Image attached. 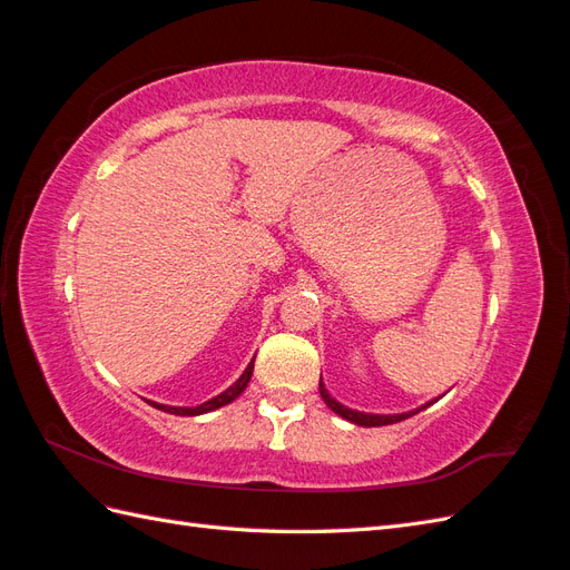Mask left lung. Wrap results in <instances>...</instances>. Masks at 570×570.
Wrapping results in <instances>:
<instances>
[{"label": "left lung", "instance_id": "8db88e82", "mask_svg": "<svg viewBox=\"0 0 570 570\" xmlns=\"http://www.w3.org/2000/svg\"><path fill=\"white\" fill-rule=\"evenodd\" d=\"M318 390H321V396H323V402L331 406L337 416H342V419H347V421H352V423H356V425H364V428H377V425H390V423H396V421H404V419H409V416H413V413H419V411H423L425 406H430V404H425V406H421V409H416V411H409V413H394V416H375V413H361V411H352V409H347V406H342L340 402H335L331 394H327V390H325V385H323V381L318 383Z\"/></svg>", "mask_w": 570, "mask_h": 570}]
</instances>
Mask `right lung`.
<instances>
[{"label":"right lung","mask_w":570,"mask_h":570,"mask_svg":"<svg viewBox=\"0 0 570 570\" xmlns=\"http://www.w3.org/2000/svg\"><path fill=\"white\" fill-rule=\"evenodd\" d=\"M252 371H254V361L245 368V373L239 375V381H235L226 392H220L218 396H214V400L204 402V404H199V406H193V409H185V406H166V404H157V402H149V404L161 409V411H166V413H176V416H199V413H209V411H214V409H220V406L230 404L233 400H237V396L245 392L247 383L252 381Z\"/></svg>","instance_id":"obj_1"}]
</instances>
